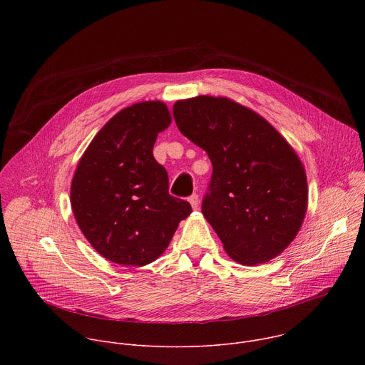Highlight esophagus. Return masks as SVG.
<instances>
[{
    "instance_id": "obj_1",
    "label": "esophagus",
    "mask_w": 365,
    "mask_h": 365,
    "mask_svg": "<svg viewBox=\"0 0 365 365\" xmlns=\"http://www.w3.org/2000/svg\"><path fill=\"white\" fill-rule=\"evenodd\" d=\"M189 202H190L193 210H197V206H199V196H197V193H193L192 196H189Z\"/></svg>"
}]
</instances>
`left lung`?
<instances>
[{"instance_id":"8db88e82","label":"left lung","mask_w":365,"mask_h":365,"mask_svg":"<svg viewBox=\"0 0 365 365\" xmlns=\"http://www.w3.org/2000/svg\"><path fill=\"white\" fill-rule=\"evenodd\" d=\"M173 117L210 155L212 178L202 214L227 254L254 266L283 252L307 207L306 173L290 144L262 115L222 96L178 101Z\"/></svg>"}]
</instances>
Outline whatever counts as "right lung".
Listing matches in <instances>:
<instances>
[{"label":"right lung","mask_w":365,"mask_h":365,"mask_svg":"<svg viewBox=\"0 0 365 365\" xmlns=\"http://www.w3.org/2000/svg\"><path fill=\"white\" fill-rule=\"evenodd\" d=\"M170 121L160 101L134 103L99 130L78 163L71 186L75 220L113 263H153L192 212L189 202L169 195L168 172L153 155Z\"/></svg>","instance_id":"add662e5"}]
</instances>
